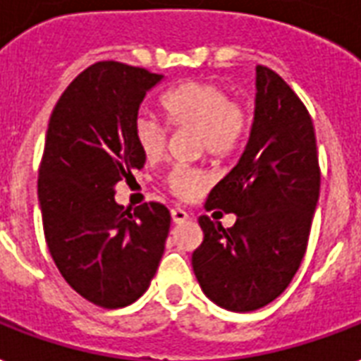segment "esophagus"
I'll list each match as a JSON object with an SVG mask.
<instances>
[{
    "label": "esophagus",
    "mask_w": 361,
    "mask_h": 361,
    "mask_svg": "<svg viewBox=\"0 0 361 361\" xmlns=\"http://www.w3.org/2000/svg\"><path fill=\"white\" fill-rule=\"evenodd\" d=\"M171 219L175 224H183V222H186V220H188V212L184 211V209H180V207H173Z\"/></svg>",
    "instance_id": "1"
}]
</instances>
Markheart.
<instances>
[{"label":"heart","instance_id":"heart-1","mask_svg":"<svg viewBox=\"0 0 361 361\" xmlns=\"http://www.w3.org/2000/svg\"><path fill=\"white\" fill-rule=\"evenodd\" d=\"M160 109L173 130L194 128L197 149L207 150L216 160H224L239 149L250 124L247 105L230 99L224 86L209 80H188L167 90L160 97ZM133 137L149 161L160 160L166 152V128L149 116L135 120ZM207 184V173L197 167L175 166L167 173V188L178 200H194Z\"/></svg>","mask_w":361,"mask_h":361}]
</instances>
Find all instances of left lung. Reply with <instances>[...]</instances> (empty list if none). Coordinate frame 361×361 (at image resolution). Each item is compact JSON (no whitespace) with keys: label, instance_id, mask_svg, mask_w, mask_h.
Returning <instances> with one entry per match:
<instances>
[{"label":"left lung","instance_id":"left-lung-1","mask_svg":"<svg viewBox=\"0 0 361 361\" xmlns=\"http://www.w3.org/2000/svg\"><path fill=\"white\" fill-rule=\"evenodd\" d=\"M320 194L311 114L282 77L256 67V109L237 166L207 197L205 209L235 212L222 228L200 216L203 243L192 254L201 290L233 312L262 309L300 269Z\"/></svg>","mask_w":361,"mask_h":361}]
</instances>
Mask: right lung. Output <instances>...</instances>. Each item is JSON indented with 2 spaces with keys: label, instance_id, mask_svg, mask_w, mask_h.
Listing matches in <instances>:
<instances>
[{
  "label": "right lung",
  "instance_id": "add662e5",
  "mask_svg": "<svg viewBox=\"0 0 361 361\" xmlns=\"http://www.w3.org/2000/svg\"><path fill=\"white\" fill-rule=\"evenodd\" d=\"M161 79L142 67L97 61L75 77L50 114L37 180L44 239L67 284L103 309L139 300L166 248V205L150 201L131 212L114 201L116 183L145 166L133 124Z\"/></svg>",
  "mask_w": 361,
  "mask_h": 361
}]
</instances>
